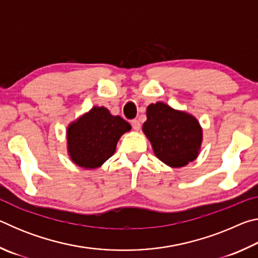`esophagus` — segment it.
<instances>
[{"mask_svg": "<svg viewBox=\"0 0 258 258\" xmlns=\"http://www.w3.org/2000/svg\"><path fill=\"white\" fill-rule=\"evenodd\" d=\"M131 124H132V127L134 131H139L140 127H141V124H140V121L138 119H133L131 121Z\"/></svg>", "mask_w": 258, "mask_h": 258, "instance_id": "1", "label": "esophagus"}]
</instances>
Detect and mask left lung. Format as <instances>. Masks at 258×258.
<instances>
[{"label":"left lung","mask_w":258,"mask_h":258,"mask_svg":"<svg viewBox=\"0 0 258 258\" xmlns=\"http://www.w3.org/2000/svg\"><path fill=\"white\" fill-rule=\"evenodd\" d=\"M143 133L150 140L156 157L171 167H182L199 154L203 130L190 113L175 110L163 102L147 108Z\"/></svg>","instance_id":"obj_1"}]
</instances>
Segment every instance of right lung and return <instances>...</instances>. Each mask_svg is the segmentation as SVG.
<instances>
[{"label":"right lung","mask_w":258,"mask_h":258,"mask_svg":"<svg viewBox=\"0 0 258 258\" xmlns=\"http://www.w3.org/2000/svg\"><path fill=\"white\" fill-rule=\"evenodd\" d=\"M131 125L104 107H93L69 124L67 148L71 159L83 168H98L115 154L117 142Z\"/></svg>","instance_id":"add662e5"}]
</instances>
